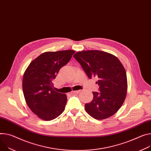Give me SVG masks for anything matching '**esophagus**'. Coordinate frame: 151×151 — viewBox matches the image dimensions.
I'll list each match as a JSON object with an SVG mask.
<instances>
[{
	"mask_svg": "<svg viewBox=\"0 0 151 151\" xmlns=\"http://www.w3.org/2000/svg\"><path fill=\"white\" fill-rule=\"evenodd\" d=\"M81 91V90H76V91H73V93L75 94H78Z\"/></svg>",
	"mask_w": 151,
	"mask_h": 151,
	"instance_id": "esophagus-1",
	"label": "esophagus"
}]
</instances>
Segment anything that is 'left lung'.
<instances>
[{"label": "left lung", "mask_w": 151, "mask_h": 151, "mask_svg": "<svg viewBox=\"0 0 151 151\" xmlns=\"http://www.w3.org/2000/svg\"><path fill=\"white\" fill-rule=\"evenodd\" d=\"M73 57L90 79L99 78L98 92L93 91L91 102L86 104L87 113L95 119L102 120L114 114L124 102L127 77L124 67L112 54L100 50L78 52Z\"/></svg>", "instance_id": "1"}]
</instances>
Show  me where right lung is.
<instances>
[{
  "instance_id": "right-lung-1",
  "label": "right lung",
  "mask_w": 151,
  "mask_h": 151,
  "mask_svg": "<svg viewBox=\"0 0 151 151\" xmlns=\"http://www.w3.org/2000/svg\"><path fill=\"white\" fill-rule=\"evenodd\" d=\"M75 52L67 50L43 53L26 70L22 85L24 96L31 111L40 119L52 120L64 111L67 96L55 91L52 82Z\"/></svg>"
}]
</instances>
